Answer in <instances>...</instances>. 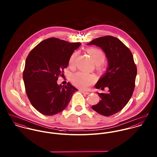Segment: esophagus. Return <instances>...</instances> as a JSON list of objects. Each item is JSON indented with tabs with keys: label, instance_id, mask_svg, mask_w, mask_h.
Returning <instances> with one entry per match:
<instances>
[{
	"label": "esophagus",
	"instance_id": "obj_1",
	"mask_svg": "<svg viewBox=\"0 0 157 157\" xmlns=\"http://www.w3.org/2000/svg\"><path fill=\"white\" fill-rule=\"evenodd\" d=\"M81 92L82 94H90V92H88V91H84V90H81Z\"/></svg>",
	"mask_w": 157,
	"mask_h": 157
}]
</instances>
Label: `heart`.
<instances>
[{"instance_id":"heart-1","label":"heart","mask_w":157,"mask_h":157,"mask_svg":"<svg viewBox=\"0 0 157 157\" xmlns=\"http://www.w3.org/2000/svg\"><path fill=\"white\" fill-rule=\"evenodd\" d=\"M88 53L90 54L93 61L95 63L98 67H101L106 60L105 53L100 49L96 48H91L88 49ZM78 55L77 52H74L70 57L69 60V65L72 67L76 57ZM95 80V77L93 75L83 72H77L73 75L71 77L72 83L77 87L80 89H87Z\"/></svg>"}]
</instances>
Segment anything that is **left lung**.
Wrapping results in <instances>:
<instances>
[{
	"label": "left lung",
	"mask_w": 157,
	"mask_h": 157,
	"mask_svg": "<svg viewBox=\"0 0 157 157\" xmlns=\"http://www.w3.org/2000/svg\"><path fill=\"white\" fill-rule=\"evenodd\" d=\"M87 45L101 48L108 63L106 71L95 85L96 89L107 88L108 90L97 92L101 99L92 108L102 115L111 116L120 111L132 95L137 72L134 57L122 42L111 36L95 39Z\"/></svg>",
	"instance_id": "1"
}]
</instances>
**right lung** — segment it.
Listing matches in <instances>:
<instances>
[{
  "label": "right lung",
  "instance_id": "add662e5",
  "mask_svg": "<svg viewBox=\"0 0 157 157\" xmlns=\"http://www.w3.org/2000/svg\"><path fill=\"white\" fill-rule=\"evenodd\" d=\"M80 43H69L57 38L45 39L28 54L23 79L26 93L33 106L41 113L51 116L64 110L78 90L69 82L57 84L69 60Z\"/></svg>",
  "mask_w": 157,
  "mask_h": 157
}]
</instances>
